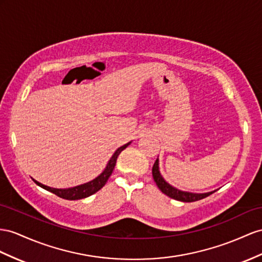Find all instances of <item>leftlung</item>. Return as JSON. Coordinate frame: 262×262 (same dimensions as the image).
<instances>
[{
  "instance_id": "obj_1",
  "label": "left lung",
  "mask_w": 262,
  "mask_h": 262,
  "mask_svg": "<svg viewBox=\"0 0 262 262\" xmlns=\"http://www.w3.org/2000/svg\"><path fill=\"white\" fill-rule=\"evenodd\" d=\"M152 177L158 188L162 190V192L165 193L166 196L179 201H184V203H192V201L204 199L214 192V191H211V192H206V193H192V192L182 191L173 188L172 186H170L168 183L165 182V179L162 177V175H160L159 168H158V159H156L155 164L152 166Z\"/></svg>"
}]
</instances>
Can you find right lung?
Returning <instances> with one entry per match:
<instances>
[{"mask_svg": "<svg viewBox=\"0 0 262 262\" xmlns=\"http://www.w3.org/2000/svg\"><path fill=\"white\" fill-rule=\"evenodd\" d=\"M130 143L128 144H125L124 146L119 147V148L115 151V154H114L113 157L111 158V160L108 162V164H107L105 170L100 173V175L95 178L94 180H92V182L87 183V184H84V185H80V186H77V187H73V188H67V189H56V188H51V187H48L45 185H42L41 183L36 182V180H34V183L36 185H38L39 187H42V188L49 190L53 193H55L56 196L61 197L63 199H67V200H77V199H83V198H86L89 197L91 195H93V193L97 192L100 188H103V187L105 186V184L107 183V180H108V178L111 177L112 172L114 170V167H115L116 165V160H117V157L120 152H122L127 146H128Z\"/></svg>", "mask_w": 262, "mask_h": 262, "instance_id": "obj_1", "label": "right lung"}]
</instances>
